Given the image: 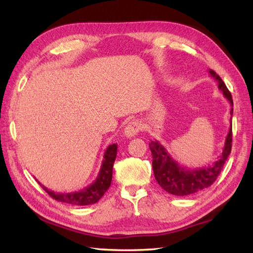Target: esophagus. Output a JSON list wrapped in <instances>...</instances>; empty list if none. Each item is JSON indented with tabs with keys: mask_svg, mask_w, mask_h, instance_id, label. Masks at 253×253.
Listing matches in <instances>:
<instances>
[{
	"mask_svg": "<svg viewBox=\"0 0 253 253\" xmlns=\"http://www.w3.org/2000/svg\"><path fill=\"white\" fill-rule=\"evenodd\" d=\"M141 129H142L141 124L137 121H132L125 127V129H124V135L126 137H132L137 135V133Z\"/></svg>",
	"mask_w": 253,
	"mask_h": 253,
	"instance_id": "obj_1",
	"label": "esophagus"
}]
</instances>
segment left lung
<instances>
[{
  "mask_svg": "<svg viewBox=\"0 0 253 253\" xmlns=\"http://www.w3.org/2000/svg\"><path fill=\"white\" fill-rule=\"evenodd\" d=\"M209 73L211 77L215 79V82L218 84V89L223 91L224 96L233 106L232 94L225 85L222 78L212 69H210ZM230 115L233 116V109L230 111ZM230 120H232V117H230ZM232 137L233 132L232 126H230L226 140H225L223 152L218 157V160L212 165L195 169L181 168L158 140L151 141L149 143V147L152 153V168L158 184L166 192L174 196L192 195V193L199 192L210 187L216 180L228 155L230 154V151H232Z\"/></svg>",
  "mask_w": 253,
  "mask_h": 253,
  "instance_id": "8db88e82",
  "label": "left lung"
}]
</instances>
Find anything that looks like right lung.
<instances>
[{
  "label": "right lung",
  "instance_id": "obj_1",
  "mask_svg": "<svg viewBox=\"0 0 253 253\" xmlns=\"http://www.w3.org/2000/svg\"><path fill=\"white\" fill-rule=\"evenodd\" d=\"M117 154V144L113 143L107 147L105 150L103 162H102L99 175L96 179L90 186L85 187L84 189L76 191V192H68V193H60L49 190L46 187L42 186L43 189L49 193V195L55 199V200L73 204V206H89L98 202L100 199L104 196L106 190L109 189L112 181L113 175V164L116 159ZM40 184V182H39Z\"/></svg>",
  "mask_w": 253,
  "mask_h": 253
}]
</instances>
